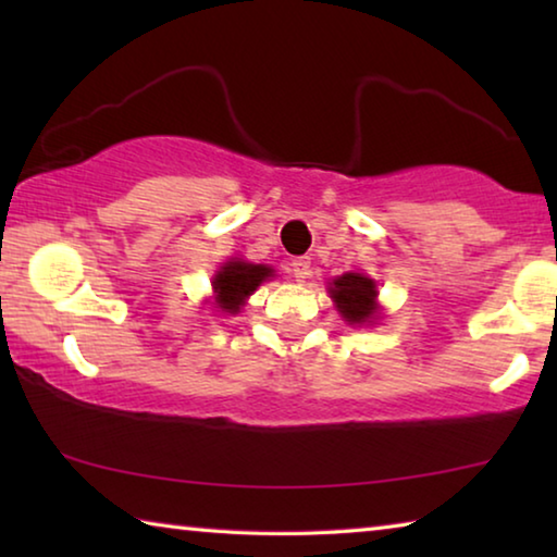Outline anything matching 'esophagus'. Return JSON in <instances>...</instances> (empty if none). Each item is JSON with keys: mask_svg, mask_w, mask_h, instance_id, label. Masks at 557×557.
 <instances>
[{"mask_svg": "<svg viewBox=\"0 0 557 557\" xmlns=\"http://www.w3.org/2000/svg\"><path fill=\"white\" fill-rule=\"evenodd\" d=\"M292 275H295L297 282H305L309 275H312V260L309 258L292 260Z\"/></svg>", "mask_w": 557, "mask_h": 557, "instance_id": "esophagus-1", "label": "esophagus"}]
</instances>
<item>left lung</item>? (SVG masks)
<instances>
[{
    "label": "left lung",
    "mask_w": 557,
    "mask_h": 557,
    "mask_svg": "<svg viewBox=\"0 0 557 557\" xmlns=\"http://www.w3.org/2000/svg\"><path fill=\"white\" fill-rule=\"evenodd\" d=\"M332 299L336 301V309L342 312L348 324H363L375 317V282L358 275V272H346L338 280H334Z\"/></svg>",
    "instance_id": "8db88e82"
}]
</instances>
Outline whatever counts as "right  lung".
Masks as SVG:
<instances>
[{"instance_id": "1", "label": "right lung", "mask_w": 557, "mask_h": 557, "mask_svg": "<svg viewBox=\"0 0 557 557\" xmlns=\"http://www.w3.org/2000/svg\"><path fill=\"white\" fill-rule=\"evenodd\" d=\"M270 275L272 270L265 265H250V262L240 260L225 262L213 280L215 305L221 307V312L235 314L243 307L245 297H250L260 282Z\"/></svg>"}]
</instances>
